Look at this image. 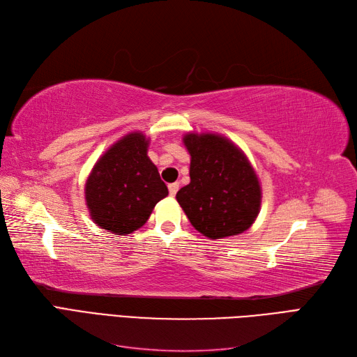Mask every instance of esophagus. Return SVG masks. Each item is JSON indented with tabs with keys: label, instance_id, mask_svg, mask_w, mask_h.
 Here are the masks:
<instances>
[{
	"label": "esophagus",
	"instance_id": "esophagus-1",
	"mask_svg": "<svg viewBox=\"0 0 357 357\" xmlns=\"http://www.w3.org/2000/svg\"><path fill=\"white\" fill-rule=\"evenodd\" d=\"M168 190H169V195L174 197L176 193H177V190H178L177 183H171V185H168Z\"/></svg>",
	"mask_w": 357,
	"mask_h": 357
}]
</instances>
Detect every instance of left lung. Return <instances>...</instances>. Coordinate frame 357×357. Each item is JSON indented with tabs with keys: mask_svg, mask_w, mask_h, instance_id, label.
I'll use <instances>...</instances> for the list:
<instances>
[{
	"mask_svg": "<svg viewBox=\"0 0 357 357\" xmlns=\"http://www.w3.org/2000/svg\"><path fill=\"white\" fill-rule=\"evenodd\" d=\"M190 183L177 201L193 228L218 240L241 234L261 207V186L247 158L229 139L214 134H188Z\"/></svg>",
	"mask_w": 357,
	"mask_h": 357,
	"instance_id": "1",
	"label": "left lung"
}]
</instances>
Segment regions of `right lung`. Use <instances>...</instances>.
<instances>
[{"label":"right lung","mask_w":357,"mask_h":357,"mask_svg":"<svg viewBox=\"0 0 357 357\" xmlns=\"http://www.w3.org/2000/svg\"><path fill=\"white\" fill-rule=\"evenodd\" d=\"M149 139L139 132L117 142L96 162L86 181V204L93 222L116 235L137 231L155 205L168 195L147 156Z\"/></svg>","instance_id":"obj_1"}]
</instances>
